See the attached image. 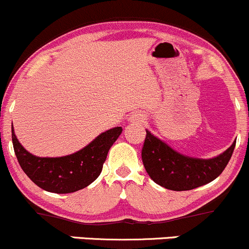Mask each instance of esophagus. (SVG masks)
<instances>
[{"label": "esophagus", "mask_w": 249, "mask_h": 249, "mask_svg": "<svg viewBox=\"0 0 249 249\" xmlns=\"http://www.w3.org/2000/svg\"><path fill=\"white\" fill-rule=\"evenodd\" d=\"M144 119H145L144 114L142 113H134L129 118L130 122H143L144 121Z\"/></svg>", "instance_id": "34e87169"}]
</instances>
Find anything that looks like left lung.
Wrapping results in <instances>:
<instances>
[{"instance_id":"8db88e82","label":"left lung","mask_w":249,"mask_h":249,"mask_svg":"<svg viewBox=\"0 0 249 249\" xmlns=\"http://www.w3.org/2000/svg\"><path fill=\"white\" fill-rule=\"evenodd\" d=\"M235 142L212 159L185 156L147 130L142 148V162L151 179L174 191L199 188L217 178L232 157Z\"/></svg>"}]
</instances>
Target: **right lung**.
<instances>
[{
    "label": "right lung",
    "mask_w": 249,
    "mask_h": 249,
    "mask_svg": "<svg viewBox=\"0 0 249 249\" xmlns=\"http://www.w3.org/2000/svg\"><path fill=\"white\" fill-rule=\"evenodd\" d=\"M121 133L122 127L112 128L74 154L38 157L20 144L11 125L14 150L22 170L37 186L53 194H71L94 182L101 174L108 151Z\"/></svg>",
    "instance_id": "obj_1"
}]
</instances>
